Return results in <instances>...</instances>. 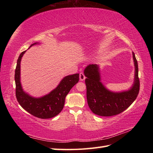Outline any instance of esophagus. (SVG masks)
Wrapping results in <instances>:
<instances>
[{"instance_id":"obj_1","label":"esophagus","mask_w":153,"mask_h":153,"mask_svg":"<svg viewBox=\"0 0 153 153\" xmlns=\"http://www.w3.org/2000/svg\"><path fill=\"white\" fill-rule=\"evenodd\" d=\"M79 79H80L81 81L85 80V75H84V74H83V72H81V73L79 74Z\"/></svg>"}]
</instances>
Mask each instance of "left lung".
Here are the masks:
<instances>
[{"label": "left lung", "instance_id": "obj_1", "mask_svg": "<svg viewBox=\"0 0 153 153\" xmlns=\"http://www.w3.org/2000/svg\"><path fill=\"white\" fill-rule=\"evenodd\" d=\"M135 64V78L131 89L120 93L112 92L107 89L100 82L99 68L97 64L87 66L84 74L86 77L87 99L89 107L97 115L112 116L124 111L137 98L139 91L138 64L133 53Z\"/></svg>", "mask_w": 153, "mask_h": 153}]
</instances>
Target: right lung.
Segmentation results:
<instances>
[{
	"mask_svg": "<svg viewBox=\"0 0 153 153\" xmlns=\"http://www.w3.org/2000/svg\"><path fill=\"white\" fill-rule=\"evenodd\" d=\"M37 44L35 43L30 47ZM25 51L19 54L15 70L16 96L19 105L31 114L41 119L51 118L59 114L64 108L65 98L70 89L79 82V74L66 76L56 89L41 98H34L25 93L20 83V62Z\"/></svg>",
	"mask_w": 153,
	"mask_h": 153,
	"instance_id": "right-lung-1",
	"label": "right lung"
}]
</instances>
